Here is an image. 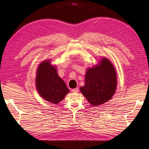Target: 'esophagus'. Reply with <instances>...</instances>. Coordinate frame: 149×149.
<instances>
[{
	"mask_svg": "<svg viewBox=\"0 0 149 149\" xmlns=\"http://www.w3.org/2000/svg\"><path fill=\"white\" fill-rule=\"evenodd\" d=\"M71 91H72V92H73V93H78V92H79V89L78 88H76L74 89H72Z\"/></svg>",
	"mask_w": 149,
	"mask_h": 149,
	"instance_id": "1",
	"label": "esophagus"
}]
</instances>
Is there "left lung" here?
Instances as JSON below:
<instances>
[{"label": "left lung", "mask_w": 149, "mask_h": 149, "mask_svg": "<svg viewBox=\"0 0 149 149\" xmlns=\"http://www.w3.org/2000/svg\"><path fill=\"white\" fill-rule=\"evenodd\" d=\"M118 85V76L114 65L106 57L86 71L84 85L80 91L92 106H97L111 100Z\"/></svg>", "instance_id": "left-lung-1"}]
</instances>
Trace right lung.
<instances>
[{
  "label": "right lung",
  "instance_id": "add662e5",
  "mask_svg": "<svg viewBox=\"0 0 149 149\" xmlns=\"http://www.w3.org/2000/svg\"><path fill=\"white\" fill-rule=\"evenodd\" d=\"M36 73L35 87L44 100L57 104L70 93L65 81L58 74L56 66L52 64L51 59L40 63Z\"/></svg>",
  "mask_w": 149,
  "mask_h": 149
}]
</instances>
